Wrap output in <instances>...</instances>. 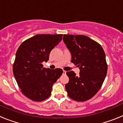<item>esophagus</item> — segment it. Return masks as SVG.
<instances>
[{
    "label": "esophagus",
    "mask_w": 123,
    "mask_h": 123,
    "mask_svg": "<svg viewBox=\"0 0 123 123\" xmlns=\"http://www.w3.org/2000/svg\"><path fill=\"white\" fill-rule=\"evenodd\" d=\"M66 73H67V71L63 70V74H66Z\"/></svg>",
    "instance_id": "obj_1"
}]
</instances>
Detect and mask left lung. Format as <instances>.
<instances>
[{
  "label": "left lung",
  "instance_id": "obj_1",
  "mask_svg": "<svg viewBox=\"0 0 123 123\" xmlns=\"http://www.w3.org/2000/svg\"><path fill=\"white\" fill-rule=\"evenodd\" d=\"M63 42L71 54V62L79 67V76L67 71L65 89L69 97L78 102L89 100L102 87L107 73L104 49L98 42L84 35L64 34Z\"/></svg>",
  "mask_w": 123,
  "mask_h": 123
}]
</instances>
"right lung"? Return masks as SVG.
Wrapping results in <instances>:
<instances>
[{
    "label": "right lung",
    "instance_id": "1",
    "mask_svg": "<svg viewBox=\"0 0 123 123\" xmlns=\"http://www.w3.org/2000/svg\"><path fill=\"white\" fill-rule=\"evenodd\" d=\"M63 34H37L24 41L16 53L13 72L21 91L35 102L49 98L52 86L62 74L60 68H43L50 51L59 44Z\"/></svg>",
    "mask_w": 123,
    "mask_h": 123
}]
</instances>
